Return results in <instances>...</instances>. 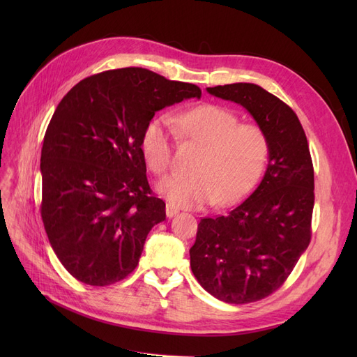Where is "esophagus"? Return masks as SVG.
<instances>
[{"label":"esophagus","instance_id":"esophagus-1","mask_svg":"<svg viewBox=\"0 0 357 357\" xmlns=\"http://www.w3.org/2000/svg\"><path fill=\"white\" fill-rule=\"evenodd\" d=\"M180 210L176 207V205H172V204H167V207H165V213H167V218H174V215L178 213Z\"/></svg>","mask_w":357,"mask_h":357}]
</instances>
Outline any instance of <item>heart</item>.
Wrapping results in <instances>:
<instances>
[{
	"label": "heart",
	"mask_w": 357,
	"mask_h": 357,
	"mask_svg": "<svg viewBox=\"0 0 357 357\" xmlns=\"http://www.w3.org/2000/svg\"><path fill=\"white\" fill-rule=\"evenodd\" d=\"M150 122L142 137V150L152 171L171 167L177 131L204 147L197 174H172L158 183V192L172 205L202 208L218 201L222 207L234 205L252 192L265 168L269 143L261 126L240 123L232 110L215 104H202L174 117Z\"/></svg>",
	"instance_id": "heart-1"
}]
</instances>
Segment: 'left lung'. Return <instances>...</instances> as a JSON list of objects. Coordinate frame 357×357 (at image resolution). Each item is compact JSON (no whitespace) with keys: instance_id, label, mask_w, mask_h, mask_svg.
Segmentation results:
<instances>
[{"instance_id":"left-lung-1","label":"left lung","mask_w":357,"mask_h":357,"mask_svg":"<svg viewBox=\"0 0 357 357\" xmlns=\"http://www.w3.org/2000/svg\"><path fill=\"white\" fill-rule=\"evenodd\" d=\"M243 105L268 137L265 176L238 207L201 219L190 248V268L210 295L248 304L282 286L311 240L314 169L295 112L253 83L207 88Z\"/></svg>"}]
</instances>
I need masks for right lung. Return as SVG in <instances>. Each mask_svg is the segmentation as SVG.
Masks as SVG:
<instances>
[{
  "label": "right lung",
  "instance_id": "add662e5",
  "mask_svg": "<svg viewBox=\"0 0 357 357\" xmlns=\"http://www.w3.org/2000/svg\"><path fill=\"white\" fill-rule=\"evenodd\" d=\"M189 98H201L198 86L128 67L86 77L58 104L41 149V219L79 282H121L138 265L150 229L165 220L142 137L156 112Z\"/></svg>",
  "mask_w": 357,
  "mask_h": 357
}]
</instances>
